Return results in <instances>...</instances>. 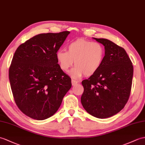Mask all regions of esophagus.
Here are the masks:
<instances>
[{"instance_id":"esophagus-1","label":"esophagus","mask_w":145,"mask_h":145,"mask_svg":"<svg viewBox=\"0 0 145 145\" xmlns=\"http://www.w3.org/2000/svg\"><path fill=\"white\" fill-rule=\"evenodd\" d=\"M78 83V82L77 80H72V85L73 86V85H76L77 83Z\"/></svg>"}]
</instances>
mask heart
<instances>
[{
    "mask_svg": "<svg viewBox=\"0 0 145 145\" xmlns=\"http://www.w3.org/2000/svg\"><path fill=\"white\" fill-rule=\"evenodd\" d=\"M105 56V50L101 44L88 40L77 39L67 46V51L59 50L56 59L60 68L68 72L73 64L72 74L74 77L91 76L101 67Z\"/></svg>",
    "mask_w": 145,
    "mask_h": 145,
    "instance_id": "obj_1",
    "label": "heart"
}]
</instances>
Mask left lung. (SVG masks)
I'll list each match as a JSON object with an SVG mask.
<instances>
[{"mask_svg":"<svg viewBox=\"0 0 145 145\" xmlns=\"http://www.w3.org/2000/svg\"><path fill=\"white\" fill-rule=\"evenodd\" d=\"M104 45L105 56L96 73L82 81L81 103L87 112L99 119L119 112L129 99L133 67L122 47L103 38H94Z\"/></svg>","mask_w":145,"mask_h":145,"instance_id":"left-lung-1","label":"left lung"}]
</instances>
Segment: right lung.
I'll return each mask as SVG.
<instances>
[{
	"label": "right lung",
	"instance_id": "right-lung-1",
	"mask_svg": "<svg viewBox=\"0 0 145 145\" xmlns=\"http://www.w3.org/2000/svg\"><path fill=\"white\" fill-rule=\"evenodd\" d=\"M69 31L42 33L18 46L9 68V80L18 109L33 119L54 114L72 87L71 78L60 68L56 53Z\"/></svg>",
	"mask_w": 145,
	"mask_h": 145
}]
</instances>
